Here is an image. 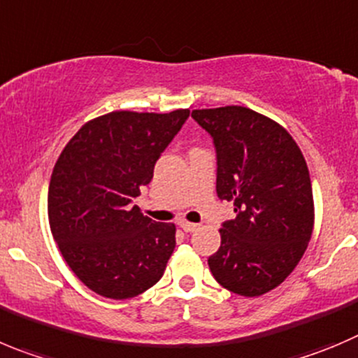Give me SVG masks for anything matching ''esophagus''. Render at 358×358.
Instances as JSON below:
<instances>
[{"instance_id":"1","label":"esophagus","mask_w":358,"mask_h":358,"mask_svg":"<svg viewBox=\"0 0 358 358\" xmlns=\"http://www.w3.org/2000/svg\"><path fill=\"white\" fill-rule=\"evenodd\" d=\"M178 226H180V228H182L185 233H192V231H196V229L199 228L198 224H192V222H187V220H182V222H178Z\"/></svg>"}]
</instances>
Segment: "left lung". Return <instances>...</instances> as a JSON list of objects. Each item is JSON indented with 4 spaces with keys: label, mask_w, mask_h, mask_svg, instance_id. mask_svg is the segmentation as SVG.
I'll list each match as a JSON object with an SVG mask.
<instances>
[{
    "label": "left lung",
    "mask_w": 358,
    "mask_h": 358,
    "mask_svg": "<svg viewBox=\"0 0 358 358\" xmlns=\"http://www.w3.org/2000/svg\"><path fill=\"white\" fill-rule=\"evenodd\" d=\"M192 118L213 138L217 196L236 212L219 229L210 272L236 295L268 293L295 270L313 235L306 159L285 127L249 108L194 109Z\"/></svg>",
    "instance_id": "left-lung-1"
}]
</instances>
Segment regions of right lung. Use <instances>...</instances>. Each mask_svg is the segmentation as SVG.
I'll use <instances>...</instances> for the list:
<instances>
[{
  "instance_id": "right-lung-1",
  "label": "right lung",
  "mask_w": 358,
  "mask_h": 358,
  "mask_svg": "<svg viewBox=\"0 0 358 358\" xmlns=\"http://www.w3.org/2000/svg\"><path fill=\"white\" fill-rule=\"evenodd\" d=\"M189 113H108L86 122L56 160L51 233L72 272L106 299L152 288L175 250V224L143 215L134 198L152 182L157 159Z\"/></svg>"
}]
</instances>
